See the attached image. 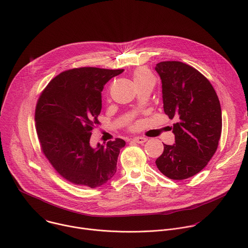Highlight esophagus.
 <instances>
[{"mask_svg": "<svg viewBox=\"0 0 248 248\" xmlns=\"http://www.w3.org/2000/svg\"><path fill=\"white\" fill-rule=\"evenodd\" d=\"M133 141H134L135 143H138V144H144V143L147 141V138L137 136V137H134V138H133Z\"/></svg>", "mask_w": 248, "mask_h": 248, "instance_id": "obj_1", "label": "esophagus"}]
</instances>
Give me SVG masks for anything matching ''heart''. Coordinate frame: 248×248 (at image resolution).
I'll return each mask as SVG.
<instances>
[{
	"label": "heart",
	"mask_w": 248,
	"mask_h": 248,
	"mask_svg": "<svg viewBox=\"0 0 248 248\" xmlns=\"http://www.w3.org/2000/svg\"><path fill=\"white\" fill-rule=\"evenodd\" d=\"M133 80H134L135 84L137 85L139 83H143V82H146L149 80H154V77L148 68L138 67L133 72Z\"/></svg>",
	"instance_id": "heart-1"
}]
</instances>
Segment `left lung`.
Here are the masks:
<instances>
[{
	"label": "left lung",
	"instance_id": "obj_1",
	"mask_svg": "<svg viewBox=\"0 0 248 248\" xmlns=\"http://www.w3.org/2000/svg\"><path fill=\"white\" fill-rule=\"evenodd\" d=\"M162 83L163 109L173 124L175 144L164 145L155 160L171 180L188 179L203 170L218 147L222 115L218 96L210 81L194 67L177 61L155 66Z\"/></svg>",
	"mask_w": 248,
	"mask_h": 248
}]
</instances>
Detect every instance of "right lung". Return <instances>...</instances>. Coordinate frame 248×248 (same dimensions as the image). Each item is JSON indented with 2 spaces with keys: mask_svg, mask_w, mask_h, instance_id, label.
<instances>
[{
  "mask_svg": "<svg viewBox=\"0 0 248 248\" xmlns=\"http://www.w3.org/2000/svg\"><path fill=\"white\" fill-rule=\"evenodd\" d=\"M124 69L79 67L53 78L42 91L34 120L41 151L57 173L69 183L98 187L117 171L123 139L90 145L101 111L104 85Z\"/></svg>",
  "mask_w": 248,
  "mask_h": 248,
  "instance_id": "right-lung-1",
  "label": "right lung"
}]
</instances>
